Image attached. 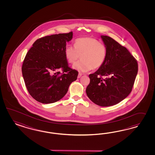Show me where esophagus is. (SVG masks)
<instances>
[{
  "instance_id": "34e87169",
  "label": "esophagus",
  "mask_w": 155,
  "mask_h": 155,
  "mask_svg": "<svg viewBox=\"0 0 155 155\" xmlns=\"http://www.w3.org/2000/svg\"><path fill=\"white\" fill-rule=\"evenodd\" d=\"M83 75L82 73H80L79 74H78V78H80V77L82 76V75Z\"/></svg>"
}]
</instances>
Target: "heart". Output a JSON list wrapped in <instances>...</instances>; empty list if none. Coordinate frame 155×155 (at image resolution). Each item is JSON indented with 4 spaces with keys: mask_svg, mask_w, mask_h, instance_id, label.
<instances>
[{
    "mask_svg": "<svg viewBox=\"0 0 155 155\" xmlns=\"http://www.w3.org/2000/svg\"><path fill=\"white\" fill-rule=\"evenodd\" d=\"M65 56L70 64H74L80 56L81 60L73 66V69L80 72L98 69L103 65L107 56L104 44L91 38H81L75 40L74 47L68 45Z\"/></svg>",
    "mask_w": 155,
    "mask_h": 155,
    "instance_id": "b5f03b06",
    "label": "heart"
}]
</instances>
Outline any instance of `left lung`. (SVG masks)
Here are the masks:
<instances>
[{
    "label": "left lung",
    "mask_w": 155,
    "mask_h": 155,
    "mask_svg": "<svg viewBox=\"0 0 155 155\" xmlns=\"http://www.w3.org/2000/svg\"><path fill=\"white\" fill-rule=\"evenodd\" d=\"M101 38L107 56L103 65L89 75L90 81L86 92L93 102L107 107L119 103L131 92L138 64L126 47L107 36Z\"/></svg>",
    "instance_id": "obj_1"
}]
</instances>
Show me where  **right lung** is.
<instances>
[{
	"label": "right lung",
	"mask_w": 155,
	"mask_h": 155,
	"mask_svg": "<svg viewBox=\"0 0 155 155\" xmlns=\"http://www.w3.org/2000/svg\"><path fill=\"white\" fill-rule=\"evenodd\" d=\"M72 38L70 32L40 38L25 57L21 68L24 82L29 94L38 102L58 101L77 80L78 72L69 66L65 56L66 42Z\"/></svg>",
	"instance_id": "obj_1"
}]
</instances>
